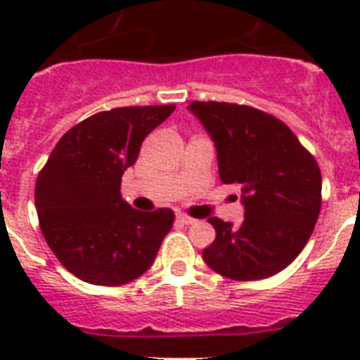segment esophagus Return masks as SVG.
<instances>
[{"mask_svg":"<svg viewBox=\"0 0 360 360\" xmlns=\"http://www.w3.org/2000/svg\"><path fill=\"white\" fill-rule=\"evenodd\" d=\"M177 222H179V224L188 226V224H194V222H196V219H192V217H188V214H185V213H179L177 214Z\"/></svg>","mask_w":360,"mask_h":360,"instance_id":"1","label":"esophagus"}]
</instances>
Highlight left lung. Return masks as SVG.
Segmentation results:
<instances>
[{
  "label": "left lung",
  "mask_w": 360,
  "mask_h": 360,
  "mask_svg": "<svg viewBox=\"0 0 360 360\" xmlns=\"http://www.w3.org/2000/svg\"><path fill=\"white\" fill-rule=\"evenodd\" d=\"M219 157L220 181L239 185L245 220L209 219L217 237L203 250L214 273L231 280L273 276L295 259L312 236L321 209V172L291 129L262 110L192 101Z\"/></svg>",
  "instance_id": "8db88e82"
}]
</instances>
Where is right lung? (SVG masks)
Instances as JSON below:
<instances>
[{
    "label": "right lung",
    "mask_w": 360,
    "mask_h": 360,
    "mask_svg": "<svg viewBox=\"0 0 360 360\" xmlns=\"http://www.w3.org/2000/svg\"><path fill=\"white\" fill-rule=\"evenodd\" d=\"M174 110L164 104L98 112L67 130L39 172L42 236L59 263L84 282H132L151 267L172 230L174 211L132 209L121 198V177L146 136Z\"/></svg>",
    "instance_id": "1"
}]
</instances>
